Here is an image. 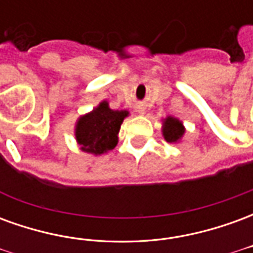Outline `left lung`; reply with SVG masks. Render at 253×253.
I'll use <instances>...</instances> for the list:
<instances>
[{
    "label": "left lung",
    "instance_id": "obj_1",
    "mask_svg": "<svg viewBox=\"0 0 253 253\" xmlns=\"http://www.w3.org/2000/svg\"><path fill=\"white\" fill-rule=\"evenodd\" d=\"M184 131H186V128H184L183 123L179 119H176L173 116H168V118L164 119V123H163V135H164L167 142H179L181 137L184 135Z\"/></svg>",
    "mask_w": 253,
    "mask_h": 253
}]
</instances>
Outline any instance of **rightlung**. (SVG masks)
I'll use <instances>...</instances> for the list:
<instances>
[{
  "mask_svg": "<svg viewBox=\"0 0 253 253\" xmlns=\"http://www.w3.org/2000/svg\"><path fill=\"white\" fill-rule=\"evenodd\" d=\"M128 111L111 110L101 101L92 112L80 116L76 125V139L83 152L94 156L107 153L118 143V132Z\"/></svg>",
  "mask_w": 253,
  "mask_h": 253,
  "instance_id": "right-lung-1",
  "label": "right lung"
}]
</instances>
